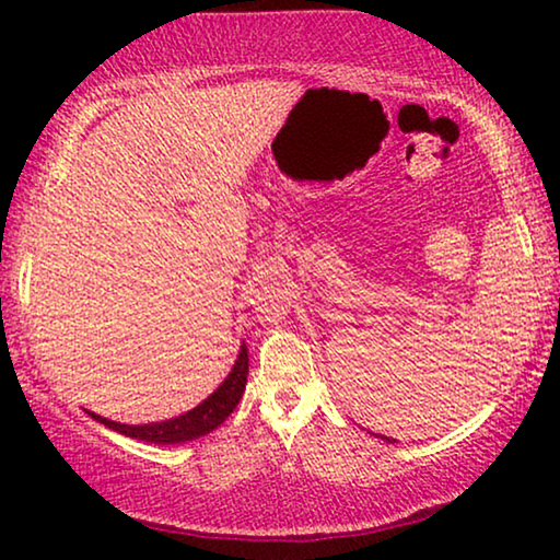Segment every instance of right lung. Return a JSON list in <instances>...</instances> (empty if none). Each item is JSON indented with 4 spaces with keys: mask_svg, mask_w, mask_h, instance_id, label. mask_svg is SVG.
<instances>
[{
    "mask_svg": "<svg viewBox=\"0 0 560 560\" xmlns=\"http://www.w3.org/2000/svg\"><path fill=\"white\" fill-rule=\"evenodd\" d=\"M247 374H249V354H247V347H242L240 357H236L234 362V370L229 372V377L217 387V393L206 397L201 405H196V408L188 410L186 416L163 420V423H144V425L117 423V420L94 416V412H91V418L98 420V423H104L106 428H112V431L129 435V439H137V441H148V443L194 441V439H201L206 433H211L213 428H219L229 416H232V410L242 400L244 385H247Z\"/></svg>",
    "mask_w": 560,
    "mask_h": 560,
    "instance_id": "right-lung-1",
    "label": "right lung"
}]
</instances>
